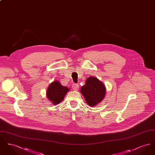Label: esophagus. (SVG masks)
Instances as JSON below:
<instances>
[{"mask_svg":"<svg viewBox=\"0 0 155 155\" xmlns=\"http://www.w3.org/2000/svg\"><path fill=\"white\" fill-rule=\"evenodd\" d=\"M72 88H73V90H74V91H77L79 89V85L77 84L74 83L73 84V85H72Z\"/></svg>","mask_w":155,"mask_h":155,"instance_id":"1","label":"esophagus"}]
</instances>
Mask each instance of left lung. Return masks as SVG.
Returning <instances> with one entry per match:
<instances>
[{
    "label": "left lung",
    "mask_w": 155,
    "mask_h": 155,
    "mask_svg": "<svg viewBox=\"0 0 155 155\" xmlns=\"http://www.w3.org/2000/svg\"><path fill=\"white\" fill-rule=\"evenodd\" d=\"M81 94L89 106L92 107L100 103L105 96V86L97 78L90 77L87 78L85 85L81 88Z\"/></svg>",
    "instance_id": "1"
}]
</instances>
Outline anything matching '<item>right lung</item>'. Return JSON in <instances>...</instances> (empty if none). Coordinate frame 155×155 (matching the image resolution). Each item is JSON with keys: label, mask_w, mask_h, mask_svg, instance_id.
<instances>
[{"label": "right lung", "mask_w": 155, "mask_h": 155, "mask_svg": "<svg viewBox=\"0 0 155 155\" xmlns=\"http://www.w3.org/2000/svg\"><path fill=\"white\" fill-rule=\"evenodd\" d=\"M68 91L69 88L63 86L58 81H53L48 88L46 96L52 103L57 104L63 100Z\"/></svg>", "instance_id": "right-lung-1"}]
</instances>
